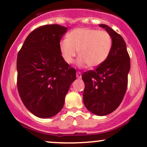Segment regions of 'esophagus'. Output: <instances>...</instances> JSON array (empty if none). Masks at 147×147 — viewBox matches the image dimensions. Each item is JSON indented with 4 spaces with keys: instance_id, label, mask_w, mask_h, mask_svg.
I'll list each match as a JSON object with an SVG mask.
<instances>
[{
    "instance_id": "34e87169",
    "label": "esophagus",
    "mask_w": 147,
    "mask_h": 147,
    "mask_svg": "<svg viewBox=\"0 0 147 147\" xmlns=\"http://www.w3.org/2000/svg\"><path fill=\"white\" fill-rule=\"evenodd\" d=\"M76 75H77V77L78 79L82 78V73H81L80 72H77V74H76Z\"/></svg>"
}]
</instances>
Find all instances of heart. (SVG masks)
<instances>
[{
	"instance_id": "heart-1",
	"label": "heart",
	"mask_w": 147,
	"mask_h": 147,
	"mask_svg": "<svg viewBox=\"0 0 147 147\" xmlns=\"http://www.w3.org/2000/svg\"><path fill=\"white\" fill-rule=\"evenodd\" d=\"M112 47V37L107 32L79 28L70 32L66 39L60 42L59 51L66 63H73L78 52V66L95 68L107 60Z\"/></svg>"
}]
</instances>
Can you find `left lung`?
I'll list each match as a JSON object with an SVG mask.
<instances>
[{
  "label": "left lung",
  "instance_id": "obj_1",
  "mask_svg": "<svg viewBox=\"0 0 147 147\" xmlns=\"http://www.w3.org/2000/svg\"><path fill=\"white\" fill-rule=\"evenodd\" d=\"M99 25L112 37V50L102 65L82 75L85 84L83 101L89 111L96 115L104 116L113 112L122 102L127 88L131 65L122 36L108 25Z\"/></svg>",
  "mask_w": 147,
  "mask_h": 147
}]
</instances>
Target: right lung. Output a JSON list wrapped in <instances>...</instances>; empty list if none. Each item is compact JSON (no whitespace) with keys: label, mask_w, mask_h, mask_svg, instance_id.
Instances as JSON below:
<instances>
[{"label":"right lung","mask_w":147,"mask_h":147,"mask_svg":"<svg viewBox=\"0 0 147 147\" xmlns=\"http://www.w3.org/2000/svg\"><path fill=\"white\" fill-rule=\"evenodd\" d=\"M68 28L45 25L27 36L18 53L17 87L25 107L40 118L56 115L76 79V70L64 61L59 51Z\"/></svg>","instance_id":"add662e5"}]
</instances>
